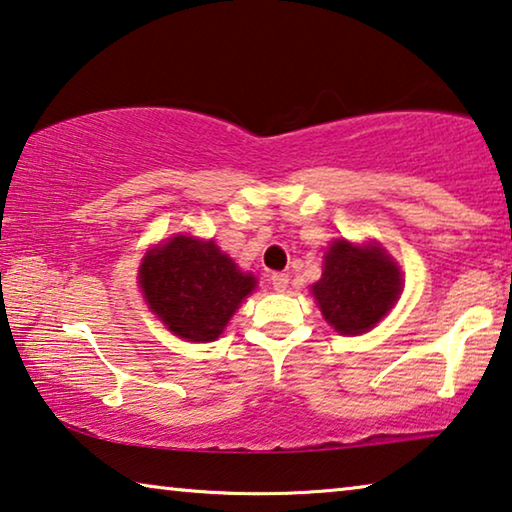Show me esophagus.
Returning a JSON list of instances; mask_svg holds the SVG:
<instances>
[{
  "instance_id": "obj_1",
  "label": "esophagus",
  "mask_w": 512,
  "mask_h": 512,
  "mask_svg": "<svg viewBox=\"0 0 512 512\" xmlns=\"http://www.w3.org/2000/svg\"><path fill=\"white\" fill-rule=\"evenodd\" d=\"M272 288L277 293H284L286 288H288V274H284V272H277V274H272Z\"/></svg>"
}]
</instances>
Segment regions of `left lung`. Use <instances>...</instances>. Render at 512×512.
Instances as JSON below:
<instances>
[{
    "instance_id": "1",
    "label": "left lung",
    "mask_w": 512,
    "mask_h": 512,
    "mask_svg": "<svg viewBox=\"0 0 512 512\" xmlns=\"http://www.w3.org/2000/svg\"><path fill=\"white\" fill-rule=\"evenodd\" d=\"M402 286V270L381 244L335 240L325 251L323 277L311 286V295L339 335H362L388 314Z\"/></svg>"
}]
</instances>
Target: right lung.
I'll use <instances>...</instances> for the list:
<instances>
[{
    "label": "right lung",
    "mask_w": 512,
    "mask_h": 512,
    "mask_svg": "<svg viewBox=\"0 0 512 512\" xmlns=\"http://www.w3.org/2000/svg\"><path fill=\"white\" fill-rule=\"evenodd\" d=\"M140 293L152 314L187 342H214L256 288L214 240L175 235L147 251L138 270Z\"/></svg>",
    "instance_id": "obj_1"
}]
</instances>
